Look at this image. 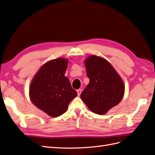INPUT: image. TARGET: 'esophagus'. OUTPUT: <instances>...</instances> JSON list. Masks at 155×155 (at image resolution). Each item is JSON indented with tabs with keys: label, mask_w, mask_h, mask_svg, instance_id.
Returning a JSON list of instances; mask_svg holds the SVG:
<instances>
[{
	"label": "esophagus",
	"mask_w": 155,
	"mask_h": 155,
	"mask_svg": "<svg viewBox=\"0 0 155 155\" xmlns=\"http://www.w3.org/2000/svg\"><path fill=\"white\" fill-rule=\"evenodd\" d=\"M77 94H78V95L79 96V95H80L81 94L82 90H81V89H78V90H77Z\"/></svg>",
	"instance_id": "obj_1"
}]
</instances>
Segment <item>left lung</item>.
<instances>
[{
    "mask_svg": "<svg viewBox=\"0 0 155 155\" xmlns=\"http://www.w3.org/2000/svg\"><path fill=\"white\" fill-rule=\"evenodd\" d=\"M90 82L81 95L91 112L107 114L121 102L125 94L123 79L108 60L91 55L84 60Z\"/></svg>",
    "mask_w": 155,
    "mask_h": 155,
    "instance_id": "1",
    "label": "left lung"
}]
</instances>
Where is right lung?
Returning <instances> with one entry per match:
<instances>
[{
    "mask_svg": "<svg viewBox=\"0 0 155 155\" xmlns=\"http://www.w3.org/2000/svg\"><path fill=\"white\" fill-rule=\"evenodd\" d=\"M69 60H51L39 69L30 82L29 97L37 108L52 117L61 116L77 93L65 76Z\"/></svg>",
    "mask_w": 155,
    "mask_h": 155,
    "instance_id": "right-lung-1",
    "label": "right lung"
}]
</instances>
